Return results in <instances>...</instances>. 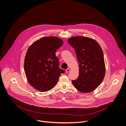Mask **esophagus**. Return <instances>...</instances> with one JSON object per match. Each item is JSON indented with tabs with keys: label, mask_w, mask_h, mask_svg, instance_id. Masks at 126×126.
<instances>
[{
	"label": "esophagus",
	"mask_w": 126,
	"mask_h": 126,
	"mask_svg": "<svg viewBox=\"0 0 126 126\" xmlns=\"http://www.w3.org/2000/svg\"><path fill=\"white\" fill-rule=\"evenodd\" d=\"M69 71H70L69 68H67V69L66 70V73H68V72H69Z\"/></svg>",
	"instance_id": "34e87169"
}]
</instances>
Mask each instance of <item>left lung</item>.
<instances>
[{
	"mask_svg": "<svg viewBox=\"0 0 126 126\" xmlns=\"http://www.w3.org/2000/svg\"><path fill=\"white\" fill-rule=\"evenodd\" d=\"M74 49L79 66V75L72 80L74 87L81 93H90L102 82L106 68L103 52L94 39L84 36H74L68 40Z\"/></svg>",
	"mask_w": 126,
	"mask_h": 126,
	"instance_id": "left-lung-1",
	"label": "left lung"
}]
</instances>
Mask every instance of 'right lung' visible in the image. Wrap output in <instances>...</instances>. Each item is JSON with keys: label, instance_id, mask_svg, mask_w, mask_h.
I'll use <instances>...</instances> for the list:
<instances>
[{"label": "right lung", "instance_id": "obj_1", "mask_svg": "<svg viewBox=\"0 0 126 126\" xmlns=\"http://www.w3.org/2000/svg\"><path fill=\"white\" fill-rule=\"evenodd\" d=\"M62 40L55 36L45 37L33 43L28 49L24 68L30 85L40 92L53 88L61 73L65 70L59 68L56 52L62 46Z\"/></svg>", "mask_w": 126, "mask_h": 126}]
</instances>
